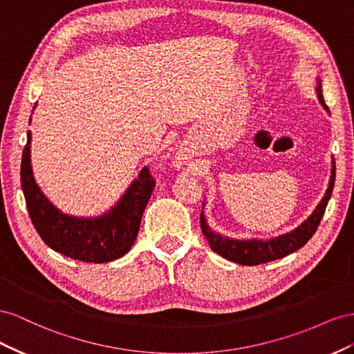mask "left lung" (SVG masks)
<instances>
[{"instance_id":"8db88e82","label":"left lung","mask_w":354,"mask_h":354,"mask_svg":"<svg viewBox=\"0 0 354 354\" xmlns=\"http://www.w3.org/2000/svg\"><path fill=\"white\" fill-rule=\"evenodd\" d=\"M316 93H317L320 105L326 109V113H329V108L326 106L325 100H323L320 78H317ZM334 184H335V160L332 158L330 179H329V185L325 196H323L316 209L311 212V215L306 221H302L297 228L288 231L285 234H280L271 239H248V240L231 239L216 233L215 230H212L207 225L203 210H201V215H200L201 231H203V234L212 250L216 252V254L221 255L222 258L237 262L240 266H258V264H264V262L280 259L304 246L311 239V236L316 233V230L320 224V219L323 218V214H325V209L330 198L332 189H334Z\"/></svg>"}]
</instances>
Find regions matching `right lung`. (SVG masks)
I'll use <instances>...</instances> for the list:
<instances>
[{"mask_svg":"<svg viewBox=\"0 0 354 354\" xmlns=\"http://www.w3.org/2000/svg\"><path fill=\"white\" fill-rule=\"evenodd\" d=\"M20 183L29 218L44 243L65 257L95 264L118 259L130 250L156 187L154 178L144 167L121 198L105 214L93 218L64 214L43 194L35 183L31 166V132H28L22 153Z\"/></svg>","mask_w":354,"mask_h":354,"instance_id":"add662e5","label":"right lung"}]
</instances>
